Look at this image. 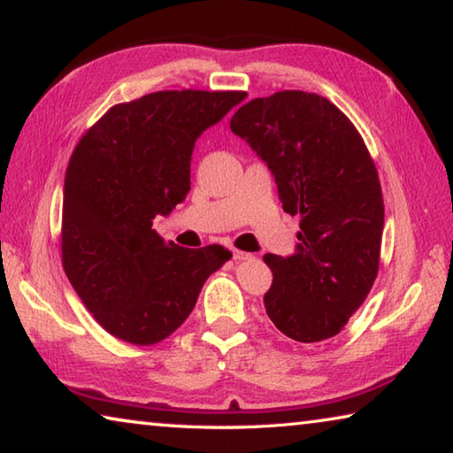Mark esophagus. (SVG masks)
<instances>
[{
    "label": "esophagus",
    "mask_w": 453,
    "mask_h": 453,
    "mask_svg": "<svg viewBox=\"0 0 453 453\" xmlns=\"http://www.w3.org/2000/svg\"><path fill=\"white\" fill-rule=\"evenodd\" d=\"M232 257L235 259V262H248V259H251V254H248V251H242V250H232Z\"/></svg>",
    "instance_id": "esophagus-1"
}]
</instances>
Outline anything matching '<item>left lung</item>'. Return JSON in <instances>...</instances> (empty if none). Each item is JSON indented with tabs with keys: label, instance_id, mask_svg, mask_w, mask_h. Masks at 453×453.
<instances>
[{
	"label": "left lung",
	"instance_id": "left-lung-1",
	"mask_svg": "<svg viewBox=\"0 0 453 453\" xmlns=\"http://www.w3.org/2000/svg\"><path fill=\"white\" fill-rule=\"evenodd\" d=\"M229 127L270 167L283 211L300 218L296 254H265V311L283 335L316 343L342 332L380 270L383 197L356 126L318 94L256 97Z\"/></svg>",
	"mask_w": 453,
	"mask_h": 453
}]
</instances>
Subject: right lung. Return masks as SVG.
I'll return each mask as SVG.
<instances>
[{"label": "right lung", "mask_w": 453, "mask_h": 453, "mask_svg": "<svg viewBox=\"0 0 453 453\" xmlns=\"http://www.w3.org/2000/svg\"><path fill=\"white\" fill-rule=\"evenodd\" d=\"M243 99L245 91H156L110 107L75 145L61 264L83 305L118 340L153 346L172 335L205 280L232 257L216 243H165L151 226L186 199L197 137Z\"/></svg>", "instance_id": "add662e5"}]
</instances>
